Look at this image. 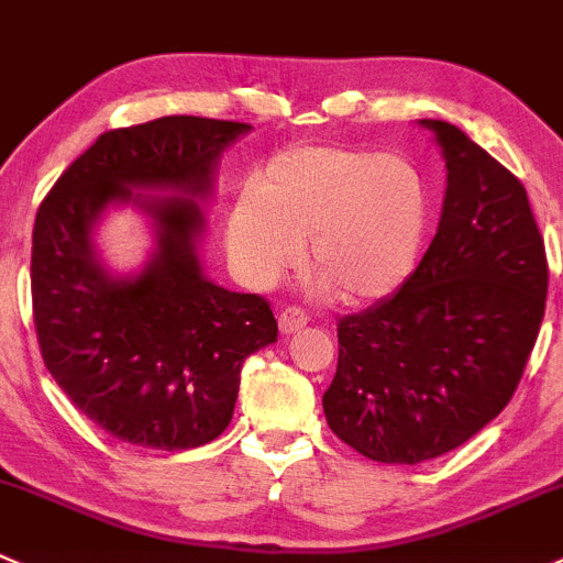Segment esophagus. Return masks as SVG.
I'll return each mask as SVG.
<instances>
[{
    "label": "esophagus",
    "mask_w": 563,
    "mask_h": 563,
    "mask_svg": "<svg viewBox=\"0 0 563 563\" xmlns=\"http://www.w3.org/2000/svg\"><path fill=\"white\" fill-rule=\"evenodd\" d=\"M306 324H309V314H306L303 309H298V306H287V309L279 314L282 333H298V330L306 328Z\"/></svg>",
    "instance_id": "esophagus-1"
}]
</instances>
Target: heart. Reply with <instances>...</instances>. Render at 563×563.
I'll return each mask as SVG.
<instances>
[{"label":"heart","instance_id":"heart-1","mask_svg":"<svg viewBox=\"0 0 563 563\" xmlns=\"http://www.w3.org/2000/svg\"><path fill=\"white\" fill-rule=\"evenodd\" d=\"M428 217V181L407 156L314 143L271 156L235 200L228 239L254 284L279 279L309 241V274L335 298L366 303L409 279Z\"/></svg>","mask_w":563,"mask_h":563}]
</instances>
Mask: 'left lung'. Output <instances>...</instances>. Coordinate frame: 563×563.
Returning a JSON list of instances; mask_svg holds the SVG:
<instances>
[{
  "mask_svg": "<svg viewBox=\"0 0 563 563\" xmlns=\"http://www.w3.org/2000/svg\"><path fill=\"white\" fill-rule=\"evenodd\" d=\"M422 126L448 159L439 230L396 295L339 320L322 396L330 431L382 463L431 461L488 426L518 390L548 298L523 184L457 126Z\"/></svg>",
  "mask_w": 563,
  "mask_h": 563,
  "instance_id": "left-lung-1",
  "label": "left lung"
}]
</instances>
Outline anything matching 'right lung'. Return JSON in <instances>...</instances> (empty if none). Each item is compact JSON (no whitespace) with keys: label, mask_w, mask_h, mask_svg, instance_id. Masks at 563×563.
Instances as JSON below:
<instances>
[{"label":"right lung","mask_w":563,"mask_h":563,"mask_svg":"<svg viewBox=\"0 0 563 563\" xmlns=\"http://www.w3.org/2000/svg\"><path fill=\"white\" fill-rule=\"evenodd\" d=\"M241 121L162 115L108 130L40 202L32 233V314L45 368L69 401L121 442L189 450L233 420L241 366L279 335L263 295L202 276L200 206ZM132 186L179 197L143 201ZM135 199L155 219L157 254L135 280H110L90 228L108 201Z\"/></svg>","instance_id":"right-lung-1"}]
</instances>
